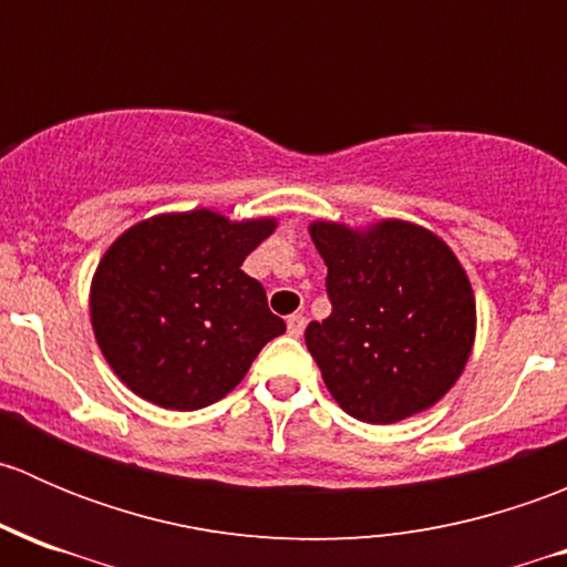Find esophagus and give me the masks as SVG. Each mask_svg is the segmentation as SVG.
Listing matches in <instances>:
<instances>
[{"instance_id":"34e87169","label":"esophagus","mask_w":567,"mask_h":567,"mask_svg":"<svg viewBox=\"0 0 567 567\" xmlns=\"http://www.w3.org/2000/svg\"><path fill=\"white\" fill-rule=\"evenodd\" d=\"M305 323H307V318L301 316V312H293V316L288 318V331L293 337H301V331H305Z\"/></svg>"}]
</instances>
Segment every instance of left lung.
I'll list each match as a JSON object with an SVG mask.
<instances>
[{
  "label": "left lung",
  "instance_id": "1",
  "mask_svg": "<svg viewBox=\"0 0 567 567\" xmlns=\"http://www.w3.org/2000/svg\"><path fill=\"white\" fill-rule=\"evenodd\" d=\"M331 316L307 348L331 398L357 420L390 425L436 403L458 381L474 340V296L458 257L409 221L353 233L316 221Z\"/></svg>",
  "mask_w": 567,
  "mask_h": 567
}]
</instances>
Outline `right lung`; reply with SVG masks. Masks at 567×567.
<instances>
[{"instance_id":"1","label":"right lung","mask_w":567,"mask_h":567,"mask_svg":"<svg viewBox=\"0 0 567 567\" xmlns=\"http://www.w3.org/2000/svg\"><path fill=\"white\" fill-rule=\"evenodd\" d=\"M274 219L214 210L140 221L109 247L90 316L106 362L131 392L162 409L197 411L236 390L285 320L241 271Z\"/></svg>"}]
</instances>
